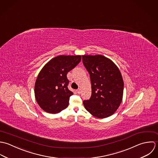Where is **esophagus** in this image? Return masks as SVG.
Listing matches in <instances>:
<instances>
[{"mask_svg": "<svg viewBox=\"0 0 158 158\" xmlns=\"http://www.w3.org/2000/svg\"><path fill=\"white\" fill-rule=\"evenodd\" d=\"M81 89H78L76 90L77 93V94H81Z\"/></svg>", "mask_w": 158, "mask_h": 158, "instance_id": "obj_1", "label": "esophagus"}]
</instances>
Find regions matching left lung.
<instances>
[{"label":"left lung","instance_id":"obj_1","mask_svg":"<svg viewBox=\"0 0 158 158\" xmlns=\"http://www.w3.org/2000/svg\"><path fill=\"white\" fill-rule=\"evenodd\" d=\"M82 57L92 84V96L83 101L84 106L95 117H110L122 101L124 83L121 73L115 63L102 55Z\"/></svg>","mask_w":158,"mask_h":158}]
</instances>
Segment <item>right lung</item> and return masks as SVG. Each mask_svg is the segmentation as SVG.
<instances>
[{
	"label": "right lung",
	"mask_w": 158,
	"mask_h": 158,
	"mask_svg": "<svg viewBox=\"0 0 158 158\" xmlns=\"http://www.w3.org/2000/svg\"><path fill=\"white\" fill-rule=\"evenodd\" d=\"M81 60V56H59L46 63L39 73L35 84L37 103L45 112L57 114L66 109L73 95L68 85L67 73Z\"/></svg>",
	"instance_id": "obj_1"
}]
</instances>
